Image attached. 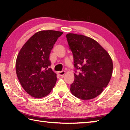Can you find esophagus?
<instances>
[{
  "label": "esophagus",
  "instance_id": "esophagus-1",
  "mask_svg": "<svg viewBox=\"0 0 130 130\" xmlns=\"http://www.w3.org/2000/svg\"><path fill=\"white\" fill-rule=\"evenodd\" d=\"M58 73L59 75L62 76H63L65 74V70H62V71H60V72H58Z\"/></svg>",
  "mask_w": 130,
  "mask_h": 130
}]
</instances>
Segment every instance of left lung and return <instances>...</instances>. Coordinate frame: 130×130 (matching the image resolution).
<instances>
[{
	"mask_svg": "<svg viewBox=\"0 0 130 130\" xmlns=\"http://www.w3.org/2000/svg\"><path fill=\"white\" fill-rule=\"evenodd\" d=\"M73 53L74 81L70 91L81 100H89L102 93L112 74L113 63L109 54L89 37L69 33L66 36ZM80 72L77 73L76 70Z\"/></svg>",
	"mask_w": 130,
	"mask_h": 130,
	"instance_id": "8db88e82",
	"label": "left lung"
}]
</instances>
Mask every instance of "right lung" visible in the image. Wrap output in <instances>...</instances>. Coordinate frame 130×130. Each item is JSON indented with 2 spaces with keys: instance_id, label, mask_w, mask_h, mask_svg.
I'll return each mask as SVG.
<instances>
[{
  "instance_id": "obj_1",
  "label": "right lung",
  "mask_w": 130,
  "mask_h": 130,
  "mask_svg": "<svg viewBox=\"0 0 130 130\" xmlns=\"http://www.w3.org/2000/svg\"><path fill=\"white\" fill-rule=\"evenodd\" d=\"M62 32L43 30L36 32L22 47L16 60V72L22 87L35 98L49 94L57 81L50 68V54Z\"/></svg>"
}]
</instances>
